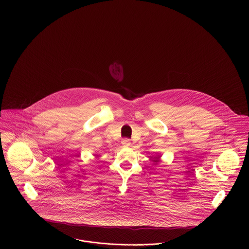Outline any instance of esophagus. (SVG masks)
Returning <instances> with one entry per match:
<instances>
[{
    "label": "esophagus",
    "mask_w": 249,
    "mask_h": 249,
    "mask_svg": "<svg viewBox=\"0 0 249 249\" xmlns=\"http://www.w3.org/2000/svg\"><path fill=\"white\" fill-rule=\"evenodd\" d=\"M121 143H122L123 146H129V145H130V139H127V138H124V139H122Z\"/></svg>",
    "instance_id": "esophagus-1"
}]
</instances>
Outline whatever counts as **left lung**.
Instances as JSON below:
<instances>
[{
    "label": "left lung",
    "instance_id": "1",
    "mask_svg": "<svg viewBox=\"0 0 249 249\" xmlns=\"http://www.w3.org/2000/svg\"><path fill=\"white\" fill-rule=\"evenodd\" d=\"M159 160V158H157V159H156V160H154V162H158V161H159V160Z\"/></svg>",
    "mask_w": 249,
    "mask_h": 249
}]
</instances>
